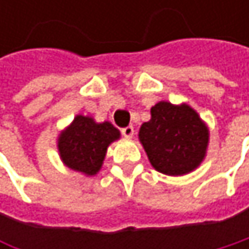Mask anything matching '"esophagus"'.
Instances as JSON below:
<instances>
[{"instance_id": "obj_1", "label": "esophagus", "mask_w": 249, "mask_h": 249, "mask_svg": "<svg viewBox=\"0 0 249 249\" xmlns=\"http://www.w3.org/2000/svg\"><path fill=\"white\" fill-rule=\"evenodd\" d=\"M121 134L126 137V138H131L132 135H134V126L132 125H128V126H125L121 129Z\"/></svg>"}]
</instances>
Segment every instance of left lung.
Masks as SVG:
<instances>
[{
  "mask_svg": "<svg viewBox=\"0 0 249 249\" xmlns=\"http://www.w3.org/2000/svg\"><path fill=\"white\" fill-rule=\"evenodd\" d=\"M140 141L157 172L181 176L202 163L209 131L189 105L163 101L151 108V120L141 125Z\"/></svg>",
  "mask_w": 249,
  "mask_h": 249,
  "instance_id": "obj_1",
  "label": "left lung"
}]
</instances>
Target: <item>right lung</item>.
<instances>
[{"label": "right lung", "instance_id": "add662e5", "mask_svg": "<svg viewBox=\"0 0 249 249\" xmlns=\"http://www.w3.org/2000/svg\"><path fill=\"white\" fill-rule=\"evenodd\" d=\"M120 138L111 123L96 124L92 118L77 115L72 125L59 137V153L72 170L93 176L99 172L108 145Z\"/></svg>", "mask_w": 249, "mask_h": 249}]
</instances>
